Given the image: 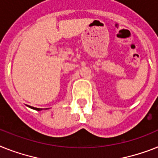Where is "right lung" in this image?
<instances>
[{"mask_svg":"<svg viewBox=\"0 0 158 158\" xmlns=\"http://www.w3.org/2000/svg\"><path fill=\"white\" fill-rule=\"evenodd\" d=\"M29 107H31V109H34V110H41L42 108H36V107H33V106H28Z\"/></svg>","mask_w":158,"mask_h":158,"instance_id":"obj_1","label":"right lung"}]
</instances>
